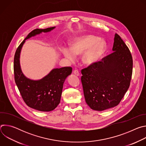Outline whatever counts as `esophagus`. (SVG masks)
Wrapping results in <instances>:
<instances>
[{
    "label": "esophagus",
    "instance_id": "obj_1",
    "mask_svg": "<svg viewBox=\"0 0 146 146\" xmlns=\"http://www.w3.org/2000/svg\"><path fill=\"white\" fill-rule=\"evenodd\" d=\"M73 73H74L75 75H76L77 76H80V73H79V72H78L77 70H74L73 71Z\"/></svg>",
    "mask_w": 146,
    "mask_h": 146
}]
</instances>
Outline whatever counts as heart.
I'll return each instance as SVG.
<instances>
[{
  "label": "heart",
  "instance_id": "heart-1",
  "mask_svg": "<svg viewBox=\"0 0 146 146\" xmlns=\"http://www.w3.org/2000/svg\"><path fill=\"white\" fill-rule=\"evenodd\" d=\"M105 50V44L97 36L86 35L75 38L70 44V48H63L62 53L71 62H75L76 56L83 54V64L90 66L96 62Z\"/></svg>",
  "mask_w": 146,
  "mask_h": 146
}]
</instances>
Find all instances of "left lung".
<instances>
[{"label":"left lung","mask_w":146,"mask_h":146,"mask_svg":"<svg viewBox=\"0 0 146 146\" xmlns=\"http://www.w3.org/2000/svg\"><path fill=\"white\" fill-rule=\"evenodd\" d=\"M113 52L81 70L86 102L94 110L117 106L128 91L132 75L131 53L121 37L115 35Z\"/></svg>","instance_id":"left-lung-1"}]
</instances>
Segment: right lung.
<instances>
[{
	"label": "right lung",
	"instance_id": "add662e5",
	"mask_svg": "<svg viewBox=\"0 0 146 146\" xmlns=\"http://www.w3.org/2000/svg\"><path fill=\"white\" fill-rule=\"evenodd\" d=\"M55 27L36 29L31 32L18 47L14 58V73L16 85L27 105L41 111H50L59 105L64 81L72 72L71 67L54 69L46 77L34 81L27 78L19 65V55L25 40L41 32H48Z\"/></svg>",
	"mask_w": 146,
	"mask_h": 146
}]
</instances>
